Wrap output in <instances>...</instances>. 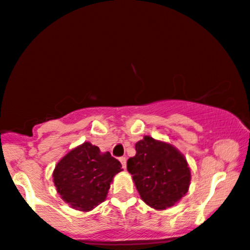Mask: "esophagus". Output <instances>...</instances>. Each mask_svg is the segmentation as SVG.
Returning a JSON list of instances; mask_svg holds the SVG:
<instances>
[{
    "label": "esophagus",
    "instance_id": "obj_1",
    "mask_svg": "<svg viewBox=\"0 0 250 250\" xmlns=\"http://www.w3.org/2000/svg\"><path fill=\"white\" fill-rule=\"evenodd\" d=\"M120 162H121V165H122V168H123V169L127 168V159L123 158V156H122V158H120Z\"/></svg>",
    "mask_w": 250,
    "mask_h": 250
}]
</instances>
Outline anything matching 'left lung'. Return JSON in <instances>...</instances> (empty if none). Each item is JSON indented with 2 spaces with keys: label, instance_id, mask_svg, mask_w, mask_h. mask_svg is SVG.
Listing matches in <instances>:
<instances>
[{
  "label": "left lung",
  "instance_id": "obj_1",
  "mask_svg": "<svg viewBox=\"0 0 250 250\" xmlns=\"http://www.w3.org/2000/svg\"><path fill=\"white\" fill-rule=\"evenodd\" d=\"M135 148L136 155L128 159L127 169L142 200L156 210L177 204L191 183V169L185 156L170 143L151 136H144Z\"/></svg>",
  "mask_w": 250,
  "mask_h": 250
}]
</instances>
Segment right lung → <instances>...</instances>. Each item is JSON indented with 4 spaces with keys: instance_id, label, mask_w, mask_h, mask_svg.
Wrapping results in <instances>:
<instances>
[{
    "instance_id": "1",
    "label": "right lung",
    "mask_w": 250,
    "mask_h": 250,
    "mask_svg": "<svg viewBox=\"0 0 250 250\" xmlns=\"http://www.w3.org/2000/svg\"><path fill=\"white\" fill-rule=\"evenodd\" d=\"M109 152L84 142L68 151L56 165L53 184L62 201L80 211H91L105 201L111 183L122 171Z\"/></svg>"
}]
</instances>
